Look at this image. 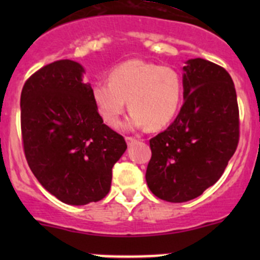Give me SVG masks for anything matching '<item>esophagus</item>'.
Segmentation results:
<instances>
[{"mask_svg":"<svg viewBox=\"0 0 260 260\" xmlns=\"http://www.w3.org/2000/svg\"><path fill=\"white\" fill-rule=\"evenodd\" d=\"M136 141H137V140H136L135 137H129V136H127V137H125V142H127L128 146H131L132 143H135Z\"/></svg>","mask_w":260,"mask_h":260,"instance_id":"obj_1","label":"esophagus"}]
</instances>
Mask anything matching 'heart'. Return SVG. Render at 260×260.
<instances>
[{"mask_svg":"<svg viewBox=\"0 0 260 260\" xmlns=\"http://www.w3.org/2000/svg\"><path fill=\"white\" fill-rule=\"evenodd\" d=\"M91 99L102 119L109 127L119 125L125 102L132 112L128 127H146L151 131L166 127L179 112L183 83L170 67L128 60L109 73V81L91 85Z\"/></svg>","mask_w":260,"mask_h":260,"instance_id":"heart-1","label":"heart"}]
</instances>
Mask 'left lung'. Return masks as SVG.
Segmentation results:
<instances>
[{
    "label": "left lung",
    "instance_id": "left-lung-1",
    "mask_svg": "<svg viewBox=\"0 0 260 260\" xmlns=\"http://www.w3.org/2000/svg\"><path fill=\"white\" fill-rule=\"evenodd\" d=\"M183 67V103L171 125L149 140V190L161 200L185 203L224 174L239 143V107L229 73L205 59Z\"/></svg>",
    "mask_w": 260,
    "mask_h": 260
}]
</instances>
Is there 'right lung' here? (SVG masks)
Returning <instances> with one entry per match:
<instances>
[{
    "mask_svg": "<svg viewBox=\"0 0 260 260\" xmlns=\"http://www.w3.org/2000/svg\"><path fill=\"white\" fill-rule=\"evenodd\" d=\"M84 69L57 60L34 73L21 91L26 161L39 182L69 205L96 203L111 190L112 169L127 148L104 124Z\"/></svg>",
    "mask_w": 260,
    "mask_h": 260,
    "instance_id": "1",
    "label": "right lung"
}]
</instances>
